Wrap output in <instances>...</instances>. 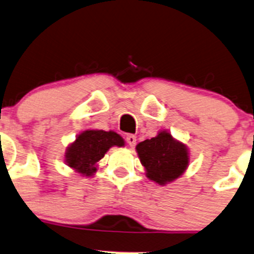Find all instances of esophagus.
Instances as JSON below:
<instances>
[{"label":"esophagus","mask_w":254,"mask_h":254,"mask_svg":"<svg viewBox=\"0 0 254 254\" xmlns=\"http://www.w3.org/2000/svg\"><path fill=\"white\" fill-rule=\"evenodd\" d=\"M126 141H127V143L129 144L131 147H133L134 144H136V136H133V134H127L126 136Z\"/></svg>","instance_id":"34e87169"}]
</instances>
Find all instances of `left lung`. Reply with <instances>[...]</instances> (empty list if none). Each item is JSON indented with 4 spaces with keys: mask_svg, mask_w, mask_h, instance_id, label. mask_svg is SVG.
Instances as JSON below:
<instances>
[{
    "mask_svg": "<svg viewBox=\"0 0 254 254\" xmlns=\"http://www.w3.org/2000/svg\"><path fill=\"white\" fill-rule=\"evenodd\" d=\"M136 149L147 177L158 185H166L182 176L190 161L185 144L166 131L138 143Z\"/></svg>",
    "mask_w": 254,
    "mask_h": 254,
    "instance_id": "obj_1",
    "label": "left lung"
}]
</instances>
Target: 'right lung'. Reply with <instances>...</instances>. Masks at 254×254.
<instances>
[{
    "label": "right lung",
    "mask_w": 254,
    "mask_h": 254,
    "mask_svg": "<svg viewBox=\"0 0 254 254\" xmlns=\"http://www.w3.org/2000/svg\"><path fill=\"white\" fill-rule=\"evenodd\" d=\"M123 144L125 141L116 132L88 129L79 133L76 141L67 148L66 162L78 173L89 176L95 172V165L111 147H122Z\"/></svg>",
    "instance_id": "1"
}]
</instances>
